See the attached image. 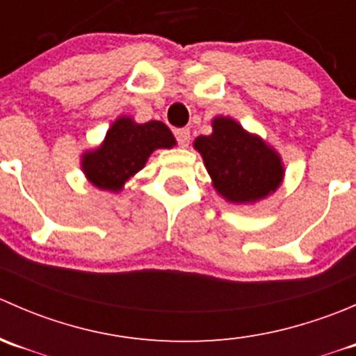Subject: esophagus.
Returning <instances> with one entry per match:
<instances>
[{"label": "esophagus", "mask_w": 356, "mask_h": 356, "mask_svg": "<svg viewBox=\"0 0 356 356\" xmlns=\"http://www.w3.org/2000/svg\"><path fill=\"white\" fill-rule=\"evenodd\" d=\"M175 139H177L179 145L182 146V148H186V146L189 145V141H191V132H189V129H175Z\"/></svg>", "instance_id": "esophagus-1"}]
</instances>
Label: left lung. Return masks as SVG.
<instances>
[{"label":"left lung","mask_w":356,"mask_h":356,"mask_svg":"<svg viewBox=\"0 0 356 356\" xmlns=\"http://www.w3.org/2000/svg\"><path fill=\"white\" fill-rule=\"evenodd\" d=\"M213 132L195 139L213 188L231 203H254L281 186V156L258 136L246 132L234 118L217 117Z\"/></svg>","instance_id":"obj_1"}]
</instances>
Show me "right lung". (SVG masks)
I'll list each match as a JSON object with an SVG mask.
<instances>
[{
	"label": "right lung",
	"instance_id": "right-lung-1",
	"mask_svg": "<svg viewBox=\"0 0 356 356\" xmlns=\"http://www.w3.org/2000/svg\"><path fill=\"white\" fill-rule=\"evenodd\" d=\"M172 146L175 138L163 122L136 124L131 117H120L111 124L102 146L82 155V172L96 188L118 193L155 149Z\"/></svg>",
	"mask_w": 356,
	"mask_h": 356
}]
</instances>
